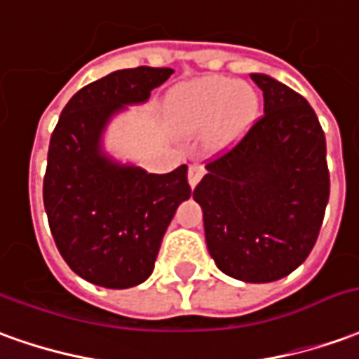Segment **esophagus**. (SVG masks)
<instances>
[{
    "label": "esophagus",
    "instance_id": "esophagus-1",
    "mask_svg": "<svg viewBox=\"0 0 359 359\" xmlns=\"http://www.w3.org/2000/svg\"><path fill=\"white\" fill-rule=\"evenodd\" d=\"M205 174V168L201 164H191L189 165V174H187V180H189V185L195 187V185L199 184V180L203 177Z\"/></svg>",
    "mask_w": 359,
    "mask_h": 359
}]
</instances>
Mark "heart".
Returning a JSON list of instances; mask_svg holds the SVG:
<instances>
[{
	"label": "heart",
	"instance_id": "obj_1",
	"mask_svg": "<svg viewBox=\"0 0 359 359\" xmlns=\"http://www.w3.org/2000/svg\"><path fill=\"white\" fill-rule=\"evenodd\" d=\"M259 97L248 83L207 76L189 81L172 93L170 115L180 135H195L211 125L212 147H224L246 133L256 121Z\"/></svg>",
	"mask_w": 359,
	"mask_h": 359
}]
</instances>
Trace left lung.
<instances>
[{"label": "left lung", "mask_w": 359, "mask_h": 359, "mask_svg": "<svg viewBox=\"0 0 359 359\" xmlns=\"http://www.w3.org/2000/svg\"><path fill=\"white\" fill-rule=\"evenodd\" d=\"M264 117L195 187L205 241L222 273L269 283L297 269L315 246L330 194L326 140L303 95L266 74Z\"/></svg>", "instance_id": "8db88e82"}]
</instances>
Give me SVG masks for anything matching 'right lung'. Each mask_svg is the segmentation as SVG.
<instances>
[{
  "label": "right lung",
  "instance_id": "add662e5",
  "mask_svg": "<svg viewBox=\"0 0 359 359\" xmlns=\"http://www.w3.org/2000/svg\"><path fill=\"white\" fill-rule=\"evenodd\" d=\"M172 68L117 70L62 109L48 147L43 199L58 252L80 278L107 289L147 281L175 209L191 197L187 165L148 174L103 148L111 118L142 105Z\"/></svg>",
  "mask_w": 359,
  "mask_h": 359
}]
</instances>
